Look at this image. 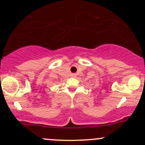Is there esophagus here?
<instances>
[{"label": "esophagus", "mask_w": 145, "mask_h": 145, "mask_svg": "<svg viewBox=\"0 0 145 145\" xmlns=\"http://www.w3.org/2000/svg\"><path fill=\"white\" fill-rule=\"evenodd\" d=\"M72 76V77H75L76 76V74H72V75H71Z\"/></svg>", "instance_id": "1"}]
</instances>
